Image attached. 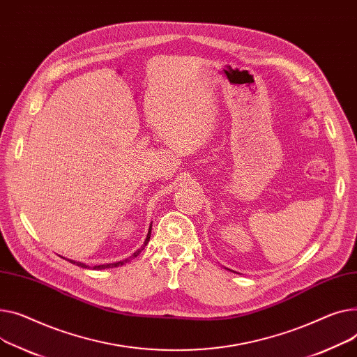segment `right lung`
Returning <instances> with one entry per match:
<instances>
[{"label": "right lung", "instance_id": "add662e5", "mask_svg": "<svg viewBox=\"0 0 357 357\" xmlns=\"http://www.w3.org/2000/svg\"><path fill=\"white\" fill-rule=\"evenodd\" d=\"M151 229H152V225H151V228H149V232H148V235H146V240H145V244H144V247L149 243V238H151ZM144 250V248H142ZM139 252H140V250H137L130 258H133V257H137L139 255ZM70 263H76V261H71V259H68ZM125 263H128V259H125V261H119V263H113V264H102V266H94L93 267V270H105V268H113V267H119V266H123ZM79 267H83V268H89V266H84L83 263H76Z\"/></svg>", "mask_w": 357, "mask_h": 357}]
</instances>
